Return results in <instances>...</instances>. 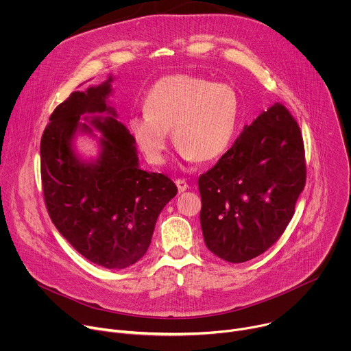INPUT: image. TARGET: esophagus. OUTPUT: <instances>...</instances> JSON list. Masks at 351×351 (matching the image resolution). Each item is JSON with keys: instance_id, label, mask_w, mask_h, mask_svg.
I'll return each mask as SVG.
<instances>
[{"instance_id": "esophagus-1", "label": "esophagus", "mask_w": 351, "mask_h": 351, "mask_svg": "<svg viewBox=\"0 0 351 351\" xmlns=\"http://www.w3.org/2000/svg\"><path fill=\"white\" fill-rule=\"evenodd\" d=\"M175 183L178 186V191L179 193H183V191H186L189 189V184H187V182L184 179H176Z\"/></svg>"}]
</instances>
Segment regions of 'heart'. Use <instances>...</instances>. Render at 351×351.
I'll return each instance as SVG.
<instances>
[{
    "instance_id": "obj_1",
    "label": "heart",
    "mask_w": 351,
    "mask_h": 351,
    "mask_svg": "<svg viewBox=\"0 0 351 351\" xmlns=\"http://www.w3.org/2000/svg\"><path fill=\"white\" fill-rule=\"evenodd\" d=\"M144 114L133 115L129 130L145 160L165 161L169 130L186 161L207 162L230 147L240 121V97L228 83L171 75L157 80L144 97Z\"/></svg>"
}]
</instances>
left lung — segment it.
I'll list each match as a JSON object with an SVG mask.
<instances>
[{
  "instance_id": "8db88e82",
  "label": "left lung",
  "mask_w": 351,
  "mask_h": 351,
  "mask_svg": "<svg viewBox=\"0 0 351 351\" xmlns=\"http://www.w3.org/2000/svg\"><path fill=\"white\" fill-rule=\"evenodd\" d=\"M306 183L302 132L275 104L198 178L206 245L228 263L263 254L282 236Z\"/></svg>"
}]
</instances>
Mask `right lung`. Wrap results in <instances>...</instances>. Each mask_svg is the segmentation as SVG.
Listing matches in <instances>:
<instances>
[{"label": "right lung", "mask_w": 351, "mask_h": 351, "mask_svg": "<svg viewBox=\"0 0 351 351\" xmlns=\"http://www.w3.org/2000/svg\"><path fill=\"white\" fill-rule=\"evenodd\" d=\"M112 82L110 75L73 91L54 110L40 158L45 206L58 232L88 261L123 269L147 253L158 215L178 189L168 176L140 168L136 141L108 99ZM79 134L97 140L94 159L77 153Z\"/></svg>", "instance_id": "obj_1"}]
</instances>
